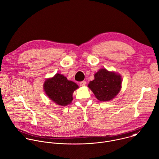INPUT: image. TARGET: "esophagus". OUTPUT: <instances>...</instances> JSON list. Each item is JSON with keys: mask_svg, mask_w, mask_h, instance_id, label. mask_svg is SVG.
<instances>
[{"mask_svg": "<svg viewBox=\"0 0 159 159\" xmlns=\"http://www.w3.org/2000/svg\"><path fill=\"white\" fill-rule=\"evenodd\" d=\"M80 86H85V84H86V82L85 81H81V82H80Z\"/></svg>", "mask_w": 159, "mask_h": 159, "instance_id": "obj_1", "label": "esophagus"}]
</instances>
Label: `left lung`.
<instances>
[{
    "label": "left lung",
    "mask_w": 159,
    "mask_h": 159,
    "mask_svg": "<svg viewBox=\"0 0 159 159\" xmlns=\"http://www.w3.org/2000/svg\"><path fill=\"white\" fill-rule=\"evenodd\" d=\"M94 77L88 87L98 100H111L119 93L122 80L120 74L102 69L95 74Z\"/></svg>",
    "instance_id": "obj_1"
}]
</instances>
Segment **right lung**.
Listing matches in <instances>:
<instances>
[{
    "label": "right lung",
    "instance_id": "obj_1",
    "mask_svg": "<svg viewBox=\"0 0 159 159\" xmlns=\"http://www.w3.org/2000/svg\"><path fill=\"white\" fill-rule=\"evenodd\" d=\"M78 88L75 82L68 80L60 74L47 79L43 84V89L48 97L61 106H66L72 102L73 92Z\"/></svg>",
    "mask_w": 159,
    "mask_h": 159
}]
</instances>
